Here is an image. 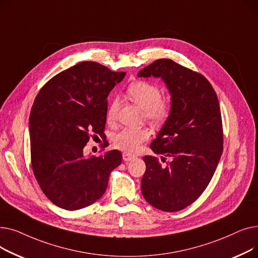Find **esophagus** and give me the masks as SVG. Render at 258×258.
Returning a JSON list of instances; mask_svg holds the SVG:
<instances>
[{
  "instance_id": "obj_1",
  "label": "esophagus",
  "mask_w": 258,
  "mask_h": 258,
  "mask_svg": "<svg viewBox=\"0 0 258 258\" xmlns=\"http://www.w3.org/2000/svg\"><path fill=\"white\" fill-rule=\"evenodd\" d=\"M122 158H123V160H124L125 162H127V161L133 160V159L135 158V155H133V154H131V153H127V152H124L123 154H122Z\"/></svg>"
}]
</instances>
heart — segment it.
<instances>
[{"label":"heart","instance_id":"heart-1","mask_svg":"<svg viewBox=\"0 0 258 258\" xmlns=\"http://www.w3.org/2000/svg\"><path fill=\"white\" fill-rule=\"evenodd\" d=\"M126 96L142 108V117L154 126L163 125L172 112V99L167 95H161L158 85L150 81L139 80L131 84ZM119 107V99L114 98L106 110V121L113 123ZM150 132L145 127H124L113 138L114 146L127 153L136 152L141 144L150 139Z\"/></svg>","mask_w":258,"mask_h":258}]
</instances>
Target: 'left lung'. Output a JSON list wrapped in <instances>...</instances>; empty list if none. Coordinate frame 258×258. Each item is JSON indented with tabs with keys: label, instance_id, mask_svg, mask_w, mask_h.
Instances as JSON below:
<instances>
[{
	"label": "left lung",
	"instance_id": "8db88e82",
	"mask_svg": "<svg viewBox=\"0 0 258 258\" xmlns=\"http://www.w3.org/2000/svg\"><path fill=\"white\" fill-rule=\"evenodd\" d=\"M139 77H161L172 99V112L145 156L141 190L159 210L191 205L210 183L223 153L224 134L218 96L208 79L169 58L155 60ZM167 158L169 161H166Z\"/></svg>",
	"mask_w": 258,
	"mask_h": 258
}]
</instances>
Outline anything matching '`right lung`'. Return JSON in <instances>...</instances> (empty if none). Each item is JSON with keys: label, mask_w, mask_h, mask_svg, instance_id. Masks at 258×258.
<instances>
[{"label": "right lung", "mask_w": 258, "mask_h": 258, "mask_svg": "<svg viewBox=\"0 0 258 258\" xmlns=\"http://www.w3.org/2000/svg\"><path fill=\"white\" fill-rule=\"evenodd\" d=\"M125 72L95 61L79 62L40 89L29 117L31 166L45 196L66 210L99 200L122 155L114 150L84 156L90 138L104 135L107 95Z\"/></svg>", "instance_id": "add662e5"}]
</instances>
